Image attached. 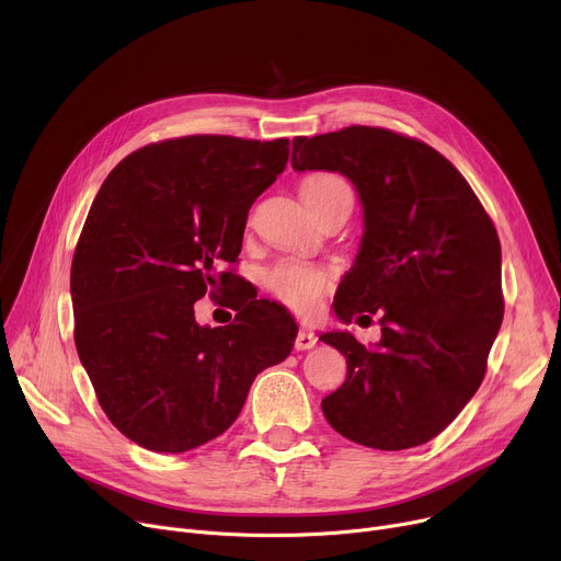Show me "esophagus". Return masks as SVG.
<instances>
[{
	"label": "esophagus",
	"instance_id": "esophagus-1",
	"mask_svg": "<svg viewBox=\"0 0 561 561\" xmlns=\"http://www.w3.org/2000/svg\"><path fill=\"white\" fill-rule=\"evenodd\" d=\"M316 343H318V336L311 330H300L296 336V350H311L316 347Z\"/></svg>",
	"mask_w": 561,
	"mask_h": 561
}]
</instances>
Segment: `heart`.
<instances>
[{
    "label": "heart",
    "mask_w": 561,
    "mask_h": 561,
    "mask_svg": "<svg viewBox=\"0 0 561 561\" xmlns=\"http://www.w3.org/2000/svg\"><path fill=\"white\" fill-rule=\"evenodd\" d=\"M302 199L316 214L322 206L347 199L352 202V188L336 172H311L300 184ZM332 273L322 265L302 259H282L273 263L263 275V284L271 296L296 313L309 316L318 309L322 296L332 288Z\"/></svg>",
    "instance_id": "b5f03b06"
}]
</instances>
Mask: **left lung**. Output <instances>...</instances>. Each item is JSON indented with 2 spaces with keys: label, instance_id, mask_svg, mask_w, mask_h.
<instances>
[{
  "label": "left lung",
  "instance_id": "8db88e82",
  "mask_svg": "<svg viewBox=\"0 0 561 561\" xmlns=\"http://www.w3.org/2000/svg\"><path fill=\"white\" fill-rule=\"evenodd\" d=\"M290 163L355 184L364 236L334 311L362 325L377 313L381 325L375 347L350 332L320 336L347 359V377L322 400V414L359 446H423L484 379L505 313L497 231L444 154L391 129L352 125L298 136Z\"/></svg>",
  "mask_w": 561,
  "mask_h": 561
}]
</instances>
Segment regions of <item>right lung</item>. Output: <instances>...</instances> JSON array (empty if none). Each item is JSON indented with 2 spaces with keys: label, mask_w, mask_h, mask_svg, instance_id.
<instances>
[{
  "label": "right lung",
  "mask_w": 561,
  "mask_h": 561,
  "mask_svg": "<svg viewBox=\"0 0 561 561\" xmlns=\"http://www.w3.org/2000/svg\"><path fill=\"white\" fill-rule=\"evenodd\" d=\"M288 161V138L182 136L145 145L102 184L72 259L75 343L108 421L152 453H186L241 414L254 377L298 325L254 300L225 328L193 305L227 284L248 211Z\"/></svg>",
  "instance_id": "right-lung-1"
}]
</instances>
